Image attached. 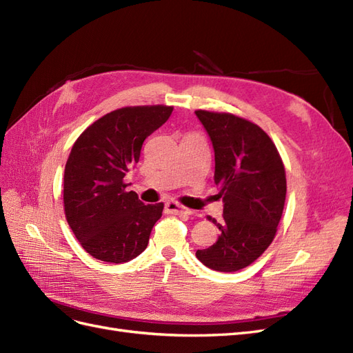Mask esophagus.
Returning a JSON list of instances; mask_svg holds the SVG:
<instances>
[{"label":"esophagus","instance_id":"1","mask_svg":"<svg viewBox=\"0 0 353 353\" xmlns=\"http://www.w3.org/2000/svg\"><path fill=\"white\" fill-rule=\"evenodd\" d=\"M165 212L170 213V215H183V213H185V215H190V213H191L190 209H187L183 205H179V203L175 201V200H168L165 203Z\"/></svg>","mask_w":353,"mask_h":353}]
</instances>
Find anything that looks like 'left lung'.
Masks as SVG:
<instances>
[{"mask_svg":"<svg viewBox=\"0 0 353 353\" xmlns=\"http://www.w3.org/2000/svg\"><path fill=\"white\" fill-rule=\"evenodd\" d=\"M215 150V184L223 201L219 236L197 250L208 268L234 272L270 248L283 216L287 181L283 159L261 126L232 113L196 110ZM212 219V218H209Z\"/></svg>","mask_w":353,"mask_h":353,"instance_id":"obj_1","label":"left lung"}]
</instances>
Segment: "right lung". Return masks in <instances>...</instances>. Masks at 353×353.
I'll return each instance as SVG.
<instances>
[{"mask_svg": "<svg viewBox=\"0 0 353 353\" xmlns=\"http://www.w3.org/2000/svg\"><path fill=\"white\" fill-rule=\"evenodd\" d=\"M172 105H128L91 123L74 141L65 168L63 205L74 237L92 258L122 263L145 250L163 203L144 205L126 191L125 175L145 138L162 126Z\"/></svg>", "mask_w": 353, "mask_h": 353, "instance_id": "1", "label": "right lung"}]
</instances>
